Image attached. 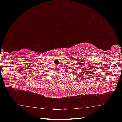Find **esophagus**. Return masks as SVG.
Returning <instances> with one entry per match:
<instances>
[{"label":"esophagus","instance_id":"obj_1","mask_svg":"<svg viewBox=\"0 0 122 122\" xmlns=\"http://www.w3.org/2000/svg\"><path fill=\"white\" fill-rule=\"evenodd\" d=\"M56 67V68H57H57H58V67Z\"/></svg>","mask_w":122,"mask_h":122}]
</instances>
